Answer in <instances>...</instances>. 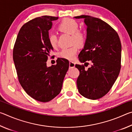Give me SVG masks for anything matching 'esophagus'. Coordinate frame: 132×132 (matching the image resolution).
Masks as SVG:
<instances>
[{
	"instance_id": "34e87169",
	"label": "esophagus",
	"mask_w": 132,
	"mask_h": 132,
	"mask_svg": "<svg viewBox=\"0 0 132 132\" xmlns=\"http://www.w3.org/2000/svg\"><path fill=\"white\" fill-rule=\"evenodd\" d=\"M75 66V64L74 62H69V68H74Z\"/></svg>"
}]
</instances>
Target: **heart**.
I'll list each match as a JSON object with an SVG mask.
<instances>
[{
    "mask_svg": "<svg viewBox=\"0 0 132 132\" xmlns=\"http://www.w3.org/2000/svg\"><path fill=\"white\" fill-rule=\"evenodd\" d=\"M79 23L77 20L70 18H66L57 26V30L61 33H68L71 35V44H76L82 46L86 43L87 35L83 29L79 28ZM49 44L53 48H56L57 45V35L55 33H50L48 37ZM78 52V47L75 44L69 48H65L58 53V56L62 59L73 60Z\"/></svg>",
    "mask_w": 132,
    "mask_h": 132,
    "instance_id": "obj_1",
    "label": "heart"
}]
</instances>
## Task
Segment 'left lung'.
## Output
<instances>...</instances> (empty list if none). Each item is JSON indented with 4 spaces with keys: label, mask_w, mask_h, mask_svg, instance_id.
<instances>
[{
    "label": "left lung",
    "mask_w": 132,
    "mask_h": 132,
    "mask_svg": "<svg viewBox=\"0 0 132 132\" xmlns=\"http://www.w3.org/2000/svg\"><path fill=\"white\" fill-rule=\"evenodd\" d=\"M87 25V39L79 59L84 64H76L80 75L77 79L79 93L85 98L97 100L111 90L121 68V43L114 29L102 20L82 15ZM92 63L86 70L85 66Z\"/></svg>",
    "instance_id": "1"
}]
</instances>
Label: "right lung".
<instances>
[{"mask_svg": "<svg viewBox=\"0 0 132 132\" xmlns=\"http://www.w3.org/2000/svg\"><path fill=\"white\" fill-rule=\"evenodd\" d=\"M58 17L43 15L21 27L15 40L13 57L20 84L28 95L38 101H50L61 92L69 66L68 60L58 58L46 66L53 48L49 44L48 31Z\"/></svg>", "mask_w": 132, "mask_h": 132, "instance_id": "obj_1", "label": "right lung"}]
</instances>
